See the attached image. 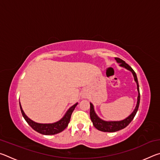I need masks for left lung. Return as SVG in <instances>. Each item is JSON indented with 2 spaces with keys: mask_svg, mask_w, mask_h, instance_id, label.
I'll return each mask as SVG.
<instances>
[{
  "mask_svg": "<svg viewBox=\"0 0 160 160\" xmlns=\"http://www.w3.org/2000/svg\"><path fill=\"white\" fill-rule=\"evenodd\" d=\"M115 60L118 63L120 64L119 66L121 67L124 68H126V70H128L132 72V75H133L135 82H136L137 90H138V98H137L136 106H135L133 112H132L131 114L128 116V117H126V118H124L123 120H121V121L103 120V119L99 118V116H97L95 111H94V105L92 104L91 102L90 103V115L91 120L92 121L93 125L97 130L103 132H116V131H120L121 129H123L124 128H126V127L131 122L132 119H133V118L135 117V116L138 112V109L139 104H140V91H139V85H138V81L137 75L135 74V71L132 69V68L131 66H129L128 64L126 63L125 61L121 60V59L118 58H115Z\"/></svg>",
  "mask_w": 160,
  "mask_h": 160,
  "instance_id": "left-lung-1",
  "label": "left lung"
}]
</instances>
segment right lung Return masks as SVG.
<instances>
[{
    "mask_svg": "<svg viewBox=\"0 0 160 160\" xmlns=\"http://www.w3.org/2000/svg\"><path fill=\"white\" fill-rule=\"evenodd\" d=\"M78 104V103L77 102L75 103L74 105H72V107H70L68 110L66 112V113H65V115L60 119V120L52 123H39L35 122V121H32V119L29 118L28 116L25 114L24 111L22 110V108L20 102V107L22 114L24 118L25 119V121L28 122V123L34 130L35 131H37L43 135H55L63 131L68 126V125L72 113L74 111L75 108L77 106Z\"/></svg>",
    "mask_w": 160,
    "mask_h": 160,
    "instance_id": "right-lung-1",
    "label": "right lung"
}]
</instances>
